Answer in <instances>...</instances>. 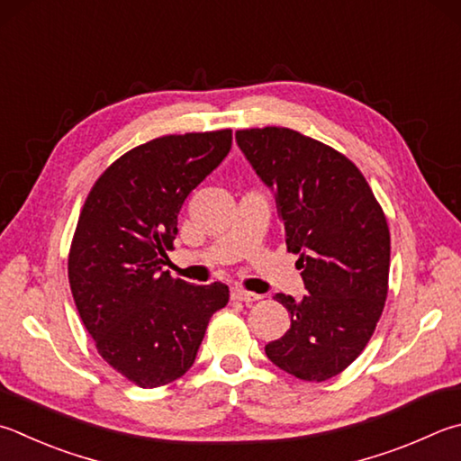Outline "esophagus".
<instances>
[{"label": "esophagus", "instance_id": "34e87169", "mask_svg": "<svg viewBox=\"0 0 461 461\" xmlns=\"http://www.w3.org/2000/svg\"><path fill=\"white\" fill-rule=\"evenodd\" d=\"M262 296L254 294V292H248L244 288H231V300H238V303H256Z\"/></svg>", "mask_w": 461, "mask_h": 461}]
</instances>
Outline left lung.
<instances>
[{
  "instance_id": "1",
  "label": "left lung",
  "mask_w": 461,
  "mask_h": 461,
  "mask_svg": "<svg viewBox=\"0 0 461 461\" xmlns=\"http://www.w3.org/2000/svg\"><path fill=\"white\" fill-rule=\"evenodd\" d=\"M258 177L274 189L286 246L300 254L308 294L274 298L290 329L266 345L282 371L326 381L363 353L389 288L391 236L358 167L332 147L284 127L236 132Z\"/></svg>"
}]
</instances>
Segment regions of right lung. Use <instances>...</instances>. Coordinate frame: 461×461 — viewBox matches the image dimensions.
Wrapping results in <instances>:
<instances>
[{
  "instance_id": "right-lung-1",
  "label": "right lung",
  "mask_w": 461,
  "mask_h": 461,
  "mask_svg": "<svg viewBox=\"0 0 461 461\" xmlns=\"http://www.w3.org/2000/svg\"><path fill=\"white\" fill-rule=\"evenodd\" d=\"M230 149V129L149 140L100 175L80 212L74 303L98 355L143 389L191 369L209 318L230 300L221 282L194 286L163 272L183 203Z\"/></svg>"
}]
</instances>
